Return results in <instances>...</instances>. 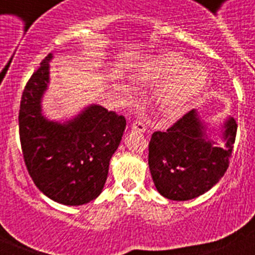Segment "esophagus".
<instances>
[{"instance_id": "34e87169", "label": "esophagus", "mask_w": 255, "mask_h": 255, "mask_svg": "<svg viewBox=\"0 0 255 255\" xmlns=\"http://www.w3.org/2000/svg\"><path fill=\"white\" fill-rule=\"evenodd\" d=\"M131 129L136 130L139 132H145L148 130V125L145 124V121L143 119H136L134 123L131 124Z\"/></svg>"}]
</instances>
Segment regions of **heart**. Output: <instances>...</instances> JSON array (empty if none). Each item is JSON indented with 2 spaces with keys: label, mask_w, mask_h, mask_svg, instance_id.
<instances>
[{
  "label": "heart",
  "mask_w": 255,
  "mask_h": 255,
  "mask_svg": "<svg viewBox=\"0 0 255 255\" xmlns=\"http://www.w3.org/2000/svg\"><path fill=\"white\" fill-rule=\"evenodd\" d=\"M159 102L168 112L184 111L197 100L208 84L207 69L200 64L188 62L177 52L159 53L145 61L136 74L139 82H163Z\"/></svg>",
  "instance_id": "obj_1"
}]
</instances>
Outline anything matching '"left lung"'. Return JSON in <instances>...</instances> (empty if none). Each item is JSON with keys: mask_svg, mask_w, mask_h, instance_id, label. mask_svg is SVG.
<instances>
[{"mask_svg": "<svg viewBox=\"0 0 255 255\" xmlns=\"http://www.w3.org/2000/svg\"><path fill=\"white\" fill-rule=\"evenodd\" d=\"M197 110H191L166 131H154L148 164L155 189L171 200L194 199L220 181L229 167L238 124L229 117L220 145L206 132Z\"/></svg>", "mask_w": 255, "mask_h": 255, "instance_id": "obj_1", "label": "left lung"}]
</instances>
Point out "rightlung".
<instances>
[{
	"label": "right lung",
	"instance_id": "add662e5",
	"mask_svg": "<svg viewBox=\"0 0 255 255\" xmlns=\"http://www.w3.org/2000/svg\"><path fill=\"white\" fill-rule=\"evenodd\" d=\"M49 53L26 83L19 111L24 162L37 188L65 206H82L102 193L108 166L119 148L126 120L116 112L91 105L66 123L42 114L49 83Z\"/></svg>",
	"mask_w": 255,
	"mask_h": 255
}]
</instances>
